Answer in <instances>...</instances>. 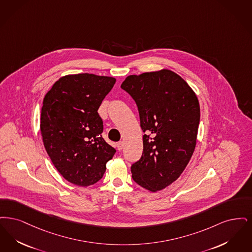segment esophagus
Returning <instances> with one entry per match:
<instances>
[{
    "label": "esophagus",
    "mask_w": 252,
    "mask_h": 252,
    "mask_svg": "<svg viewBox=\"0 0 252 252\" xmlns=\"http://www.w3.org/2000/svg\"><path fill=\"white\" fill-rule=\"evenodd\" d=\"M117 146H118V150L121 151L123 149V147H124V143H123V141H120V142L117 144Z\"/></svg>",
    "instance_id": "34e87169"
}]
</instances>
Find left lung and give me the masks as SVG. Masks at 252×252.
Instances as JSON below:
<instances>
[{
  "label": "left lung",
  "mask_w": 252,
  "mask_h": 252,
  "mask_svg": "<svg viewBox=\"0 0 252 252\" xmlns=\"http://www.w3.org/2000/svg\"><path fill=\"white\" fill-rule=\"evenodd\" d=\"M137 104L143 154L131 165L132 180L157 192L170 186L189 163L197 144L200 108L197 95L170 69L130 75L121 84Z\"/></svg>",
  "instance_id": "8db88e82"
}]
</instances>
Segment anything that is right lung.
Here are the masks:
<instances>
[{"instance_id":"1","label":"right lung","mask_w":252,"mask_h":252,"mask_svg":"<svg viewBox=\"0 0 252 252\" xmlns=\"http://www.w3.org/2000/svg\"><path fill=\"white\" fill-rule=\"evenodd\" d=\"M115 83L114 77L68 74L44 97L40 131L45 150L57 171L75 186L96 184L116 154L101 136L98 114Z\"/></svg>"}]
</instances>
